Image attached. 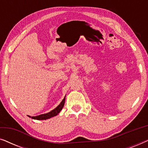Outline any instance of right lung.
Masks as SVG:
<instances>
[{"label": "right lung", "instance_id": "right-lung-1", "mask_svg": "<svg viewBox=\"0 0 148 148\" xmlns=\"http://www.w3.org/2000/svg\"><path fill=\"white\" fill-rule=\"evenodd\" d=\"M64 101H65V97H64L63 100H62V102L60 103V104L58 106L52 110V111H50V112L46 113V114H40L38 115V116H32V119H36V120H46V119H50L52 116H56L57 115L58 113L60 112V111L62 110V108H63L64 105ZM29 117H31L30 116H28Z\"/></svg>", "mask_w": 148, "mask_h": 148}]
</instances>
